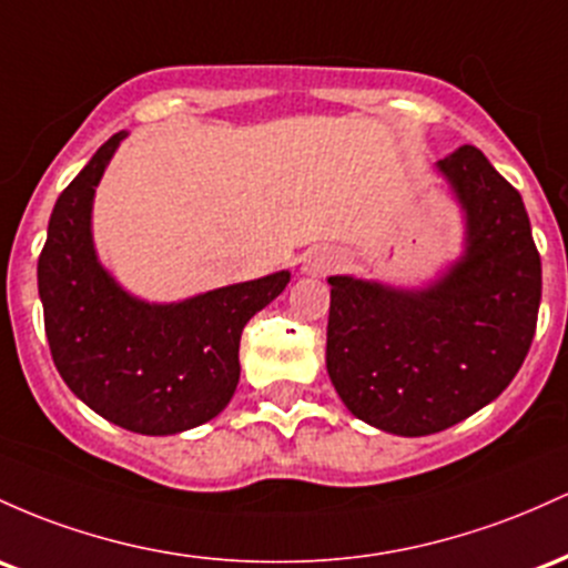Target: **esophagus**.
Returning <instances> with one entry per match:
<instances>
[{"instance_id":"obj_1","label":"esophagus","mask_w":568,"mask_h":568,"mask_svg":"<svg viewBox=\"0 0 568 568\" xmlns=\"http://www.w3.org/2000/svg\"><path fill=\"white\" fill-rule=\"evenodd\" d=\"M337 263H341L337 252H333V250H311L303 260V273H308V276H327V273L335 271Z\"/></svg>"}]
</instances>
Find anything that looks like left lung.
Listing matches in <instances>:
<instances>
[{"label": "left lung", "mask_w": 568, "mask_h": 568, "mask_svg": "<svg viewBox=\"0 0 568 568\" xmlns=\"http://www.w3.org/2000/svg\"><path fill=\"white\" fill-rule=\"evenodd\" d=\"M464 216V250L435 282L329 276L327 373L359 422L399 437L448 429L494 403L537 329L541 263L524 199L464 144L435 163Z\"/></svg>", "instance_id": "obj_1"}]
</instances>
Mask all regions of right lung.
I'll list each match as a JSON object with an SVG mask.
<instances>
[{
    "mask_svg": "<svg viewBox=\"0 0 568 568\" xmlns=\"http://www.w3.org/2000/svg\"><path fill=\"white\" fill-rule=\"evenodd\" d=\"M125 136L95 150L50 214L37 265L44 333L63 384L101 418L136 435H180L231 403L241 333L282 295L290 271L176 303L125 292L93 244L95 187Z\"/></svg>",
    "mask_w": 568,
    "mask_h": 568,
    "instance_id": "obj_1",
    "label": "right lung"
}]
</instances>
